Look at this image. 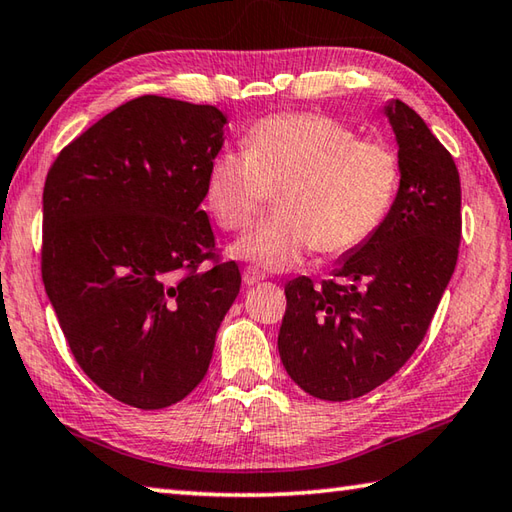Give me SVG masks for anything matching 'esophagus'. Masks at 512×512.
I'll use <instances>...</instances> for the list:
<instances>
[{
	"label": "esophagus",
	"instance_id": "1",
	"mask_svg": "<svg viewBox=\"0 0 512 512\" xmlns=\"http://www.w3.org/2000/svg\"><path fill=\"white\" fill-rule=\"evenodd\" d=\"M264 273L259 271V268H255V266H248V268H244V275H241V280H244V284L246 286H255V284H259L264 280Z\"/></svg>",
	"mask_w": 512,
	"mask_h": 512
}]
</instances>
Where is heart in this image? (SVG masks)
<instances>
[{"label": "heart", "mask_w": 512, "mask_h": 512, "mask_svg": "<svg viewBox=\"0 0 512 512\" xmlns=\"http://www.w3.org/2000/svg\"><path fill=\"white\" fill-rule=\"evenodd\" d=\"M246 152L224 150L203 185L217 224L239 232L253 224L277 190L273 217L241 237L232 255L268 271H288L318 248L356 250L394 206L401 163L392 147L362 141L353 127L322 114L262 118L244 136Z\"/></svg>", "instance_id": "obj_1"}]
</instances>
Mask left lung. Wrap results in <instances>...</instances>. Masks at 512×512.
Returning <instances> with one entry per match:
<instances>
[{
  "label": "left lung",
  "mask_w": 512,
  "mask_h": 512,
  "mask_svg": "<svg viewBox=\"0 0 512 512\" xmlns=\"http://www.w3.org/2000/svg\"><path fill=\"white\" fill-rule=\"evenodd\" d=\"M394 129L401 183L383 226L340 257L333 280L286 284L277 349L286 374L322 401H351L392 378L425 338L461 241V183L452 154L401 100Z\"/></svg>",
  "instance_id": "8db88e82"
}]
</instances>
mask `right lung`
Segmentation results:
<instances>
[{"label": "right lung", "instance_id": "right-lung-1", "mask_svg": "<svg viewBox=\"0 0 512 512\" xmlns=\"http://www.w3.org/2000/svg\"><path fill=\"white\" fill-rule=\"evenodd\" d=\"M228 118L141 96L69 143L42 197V280L73 358L116 401H183L212 360L241 275L215 257L203 185ZM206 258L213 266L201 269Z\"/></svg>", "mask_w": 512, "mask_h": 512}]
</instances>
